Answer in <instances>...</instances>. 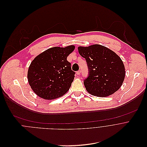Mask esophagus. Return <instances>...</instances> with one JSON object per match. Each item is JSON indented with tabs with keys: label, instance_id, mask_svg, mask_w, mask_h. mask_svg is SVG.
<instances>
[{
	"label": "esophagus",
	"instance_id": "34e87169",
	"mask_svg": "<svg viewBox=\"0 0 147 147\" xmlns=\"http://www.w3.org/2000/svg\"><path fill=\"white\" fill-rule=\"evenodd\" d=\"M80 72H81V71L79 70V71H77V72H76V74H77L78 75H80Z\"/></svg>",
	"mask_w": 147,
	"mask_h": 147
}]
</instances>
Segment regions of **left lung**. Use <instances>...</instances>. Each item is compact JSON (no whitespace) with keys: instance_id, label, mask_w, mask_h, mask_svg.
I'll return each mask as SVG.
<instances>
[{"instance_id":"left-lung-1","label":"left lung","mask_w":147,"mask_h":147,"mask_svg":"<svg viewBox=\"0 0 147 147\" xmlns=\"http://www.w3.org/2000/svg\"><path fill=\"white\" fill-rule=\"evenodd\" d=\"M86 59L89 76L84 80L86 90L97 97H108L118 91L123 82L125 68L115 52L100 45L78 47Z\"/></svg>"}]
</instances>
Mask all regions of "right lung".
Returning <instances> with one entry per match:
<instances>
[{
    "instance_id": "add662e5",
    "label": "right lung",
    "mask_w": 147,
    "mask_h": 147,
    "mask_svg": "<svg viewBox=\"0 0 147 147\" xmlns=\"http://www.w3.org/2000/svg\"><path fill=\"white\" fill-rule=\"evenodd\" d=\"M75 46L50 48L36 56L28 71V80L39 97L54 100L64 95L69 89L75 72L67 57Z\"/></svg>"
}]
</instances>
